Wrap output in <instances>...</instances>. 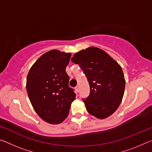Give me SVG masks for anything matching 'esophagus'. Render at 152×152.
I'll return each mask as SVG.
<instances>
[{
	"label": "esophagus",
	"instance_id": "34e87169",
	"mask_svg": "<svg viewBox=\"0 0 152 152\" xmlns=\"http://www.w3.org/2000/svg\"><path fill=\"white\" fill-rule=\"evenodd\" d=\"M75 89H76V92H79V87H78V86H76V87H75Z\"/></svg>",
	"mask_w": 152,
	"mask_h": 152
}]
</instances>
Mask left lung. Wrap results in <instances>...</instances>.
I'll use <instances>...</instances> for the list:
<instances>
[{
  "label": "left lung",
  "mask_w": 152,
  "mask_h": 152,
  "mask_svg": "<svg viewBox=\"0 0 152 152\" xmlns=\"http://www.w3.org/2000/svg\"><path fill=\"white\" fill-rule=\"evenodd\" d=\"M71 60L78 64L89 82L90 95L83 99L87 111L99 119L110 116L119 107L124 94L125 80L121 67L96 47L78 51Z\"/></svg>",
  "instance_id": "obj_1"
}]
</instances>
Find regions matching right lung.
I'll return each instance as SVG.
<instances>
[{"mask_svg":"<svg viewBox=\"0 0 152 152\" xmlns=\"http://www.w3.org/2000/svg\"><path fill=\"white\" fill-rule=\"evenodd\" d=\"M70 57V53L49 51L33 64L27 76L26 89L33 109L43 121L52 125L66 119L76 99L66 72Z\"/></svg>","mask_w":152,"mask_h":152,"instance_id":"1","label":"right lung"}]
</instances>
